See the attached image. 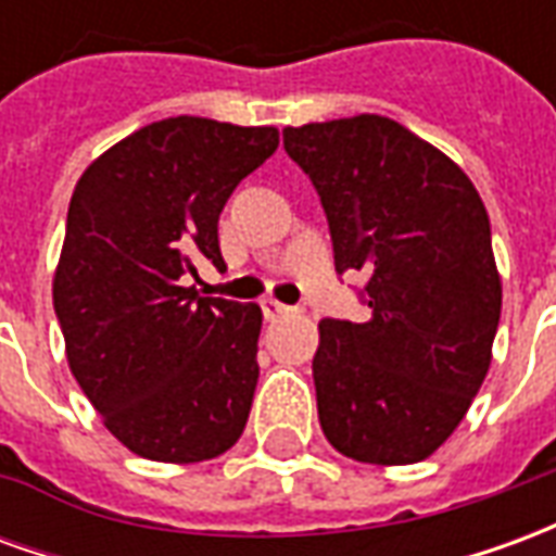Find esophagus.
<instances>
[{
  "label": "esophagus",
  "mask_w": 556,
  "mask_h": 556,
  "mask_svg": "<svg viewBox=\"0 0 556 556\" xmlns=\"http://www.w3.org/2000/svg\"><path fill=\"white\" fill-rule=\"evenodd\" d=\"M262 313H265L267 321H277V318H282V315L291 313V306L274 301V298H267V301H262Z\"/></svg>",
  "instance_id": "obj_1"
}]
</instances>
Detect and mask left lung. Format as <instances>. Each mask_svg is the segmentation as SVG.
I'll return each mask as SVG.
<instances>
[{"instance_id":"obj_1","label":"left lung","mask_w":556,"mask_h":556,"mask_svg":"<svg viewBox=\"0 0 556 556\" xmlns=\"http://www.w3.org/2000/svg\"><path fill=\"white\" fill-rule=\"evenodd\" d=\"M282 146L321 195L337 274H369V321L318 325L325 438L366 465L422 462L491 366L503 294L485 205L453 160L384 115L286 127Z\"/></svg>"}]
</instances>
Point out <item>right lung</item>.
Here are the masks:
<instances>
[{"instance_id": "right-lung-1", "label": "right lung", "mask_w": 556, "mask_h": 556, "mask_svg": "<svg viewBox=\"0 0 556 556\" xmlns=\"http://www.w3.org/2000/svg\"><path fill=\"white\" fill-rule=\"evenodd\" d=\"M277 146V127L163 118L103 151L71 195L53 279L67 363L142 458H217L247 426L262 309L187 279L199 258L226 267L219 211Z\"/></svg>"}]
</instances>
